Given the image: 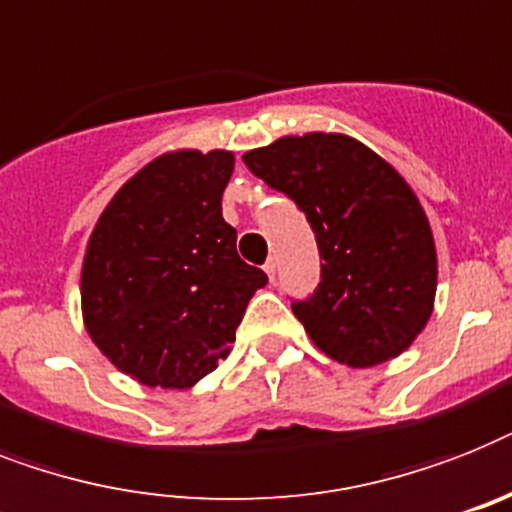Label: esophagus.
I'll use <instances>...</instances> for the list:
<instances>
[{"instance_id": "1", "label": "esophagus", "mask_w": 512, "mask_h": 512, "mask_svg": "<svg viewBox=\"0 0 512 512\" xmlns=\"http://www.w3.org/2000/svg\"><path fill=\"white\" fill-rule=\"evenodd\" d=\"M264 272L269 274V280H274V272H277V261H274V259H266Z\"/></svg>"}]
</instances>
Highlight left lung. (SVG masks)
<instances>
[{"label": "left lung", "instance_id": "left-lung-1", "mask_svg": "<svg viewBox=\"0 0 512 512\" xmlns=\"http://www.w3.org/2000/svg\"><path fill=\"white\" fill-rule=\"evenodd\" d=\"M243 162L306 214L322 282L293 314L332 361L369 369L413 345L434 311L437 248L426 211L390 162L345 133L282 135Z\"/></svg>", "mask_w": 512, "mask_h": 512}]
</instances>
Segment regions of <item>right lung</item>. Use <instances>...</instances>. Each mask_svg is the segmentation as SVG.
I'll return each mask as SVG.
<instances>
[{
	"label": "right lung",
	"instance_id": "add662e5",
	"mask_svg": "<svg viewBox=\"0 0 512 512\" xmlns=\"http://www.w3.org/2000/svg\"><path fill=\"white\" fill-rule=\"evenodd\" d=\"M235 170L225 149H175L112 196L88 238L80 311L114 369L146 387L188 390L217 369L266 274L235 251L222 219Z\"/></svg>",
	"mask_w": 512,
	"mask_h": 512
}]
</instances>
